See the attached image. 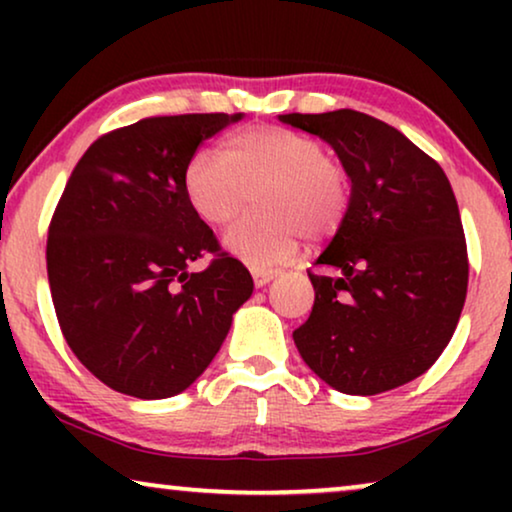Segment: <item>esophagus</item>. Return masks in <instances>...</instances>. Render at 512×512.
<instances>
[{
  "instance_id": "1",
  "label": "esophagus",
  "mask_w": 512,
  "mask_h": 512,
  "mask_svg": "<svg viewBox=\"0 0 512 512\" xmlns=\"http://www.w3.org/2000/svg\"><path fill=\"white\" fill-rule=\"evenodd\" d=\"M251 277H254L256 286H265L270 279L277 277V270H265V268H251Z\"/></svg>"
}]
</instances>
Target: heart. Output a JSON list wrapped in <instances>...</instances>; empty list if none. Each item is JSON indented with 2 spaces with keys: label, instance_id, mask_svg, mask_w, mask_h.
Instances as JSON below:
<instances>
[{
  "label": "heart",
  "instance_id": "heart-1",
  "mask_svg": "<svg viewBox=\"0 0 512 512\" xmlns=\"http://www.w3.org/2000/svg\"><path fill=\"white\" fill-rule=\"evenodd\" d=\"M188 207L207 226H226L256 195L258 212L228 228L223 244L251 268L284 263L300 237L333 235L345 221L352 184L340 158L303 132L251 125L221 144V158L195 151L181 172Z\"/></svg>",
  "mask_w": 512,
  "mask_h": 512
}]
</instances>
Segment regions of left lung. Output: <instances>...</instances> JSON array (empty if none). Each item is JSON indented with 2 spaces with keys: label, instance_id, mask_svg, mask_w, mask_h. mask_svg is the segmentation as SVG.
I'll return each mask as SVG.
<instances>
[{
  "label": "left lung",
  "instance_id": "left-lung-1",
  "mask_svg": "<svg viewBox=\"0 0 512 512\" xmlns=\"http://www.w3.org/2000/svg\"><path fill=\"white\" fill-rule=\"evenodd\" d=\"M279 121L333 146L352 179L345 221L307 270L314 305L293 331L300 356L342 394L375 396L426 373L459 324L468 251L436 160L354 109Z\"/></svg>",
  "mask_w": 512,
  "mask_h": 512
}]
</instances>
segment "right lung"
Segmentation results:
<instances>
[{
    "instance_id": "add662e5",
    "label": "right lung",
    "mask_w": 512,
    "mask_h": 512,
    "mask_svg": "<svg viewBox=\"0 0 512 512\" xmlns=\"http://www.w3.org/2000/svg\"><path fill=\"white\" fill-rule=\"evenodd\" d=\"M240 118H142L95 139L67 179L48 226V284L67 345L114 391L167 398L191 387L254 291L181 188L186 160ZM205 253L208 268L188 273Z\"/></svg>"
}]
</instances>
